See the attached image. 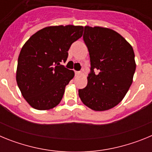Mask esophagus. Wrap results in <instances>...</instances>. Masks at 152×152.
<instances>
[{"label": "esophagus", "instance_id": "esophagus-1", "mask_svg": "<svg viewBox=\"0 0 152 152\" xmlns=\"http://www.w3.org/2000/svg\"><path fill=\"white\" fill-rule=\"evenodd\" d=\"M80 73H81V72H75V75H80Z\"/></svg>", "mask_w": 152, "mask_h": 152}]
</instances>
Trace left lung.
<instances>
[{
  "instance_id": "obj_1",
  "label": "left lung",
  "mask_w": 152,
  "mask_h": 152,
  "mask_svg": "<svg viewBox=\"0 0 152 152\" xmlns=\"http://www.w3.org/2000/svg\"><path fill=\"white\" fill-rule=\"evenodd\" d=\"M84 41L89 51L88 84L78 91L84 105L95 111L113 108L132 83L136 64L132 45L121 35L101 26H84ZM98 73L95 75L94 70Z\"/></svg>"
}]
</instances>
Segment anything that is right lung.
<instances>
[{"label":"right lung","instance_id":"obj_1","mask_svg":"<svg viewBox=\"0 0 152 152\" xmlns=\"http://www.w3.org/2000/svg\"><path fill=\"white\" fill-rule=\"evenodd\" d=\"M82 26H51L31 36L21 49L16 80L24 99L33 108L47 110L61 102L67 84L75 76L60 63L70 46L82 36Z\"/></svg>","mask_w":152,"mask_h":152}]
</instances>
